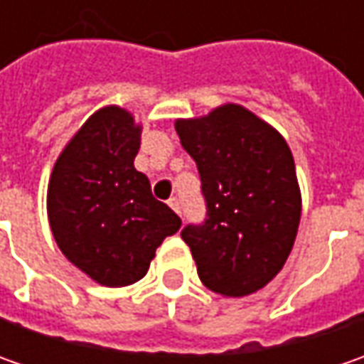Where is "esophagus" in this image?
<instances>
[{"mask_svg": "<svg viewBox=\"0 0 364 364\" xmlns=\"http://www.w3.org/2000/svg\"><path fill=\"white\" fill-rule=\"evenodd\" d=\"M168 204H170V206H172V210H174V213H178V215H180V213H182V206H180V200H178V198H170V200H168Z\"/></svg>", "mask_w": 364, "mask_h": 364, "instance_id": "1", "label": "esophagus"}]
</instances>
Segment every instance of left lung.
Here are the masks:
<instances>
[{
    "mask_svg": "<svg viewBox=\"0 0 364 364\" xmlns=\"http://www.w3.org/2000/svg\"><path fill=\"white\" fill-rule=\"evenodd\" d=\"M180 144L196 161L206 218L186 225L204 286L243 298L282 272L301 215L296 164L269 123L235 103L196 119H178Z\"/></svg>",
    "mask_w": 364,
    "mask_h": 364,
    "instance_id": "8db88e82",
    "label": "left lung"
}]
</instances>
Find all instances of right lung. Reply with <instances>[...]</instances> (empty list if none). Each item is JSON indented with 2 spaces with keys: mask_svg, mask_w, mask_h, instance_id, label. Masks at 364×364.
Instances as JSON below:
<instances>
[{
  "mask_svg": "<svg viewBox=\"0 0 364 364\" xmlns=\"http://www.w3.org/2000/svg\"><path fill=\"white\" fill-rule=\"evenodd\" d=\"M139 144L141 125L132 113L103 107L66 144L50 174L54 241L73 265L107 287L139 282L161 241L182 225L135 170Z\"/></svg>",
  "mask_w": 364,
  "mask_h": 364,
  "instance_id": "obj_1",
  "label": "right lung"
}]
</instances>
